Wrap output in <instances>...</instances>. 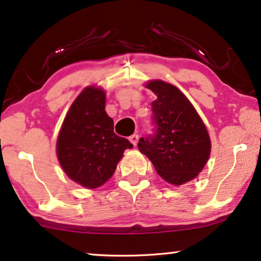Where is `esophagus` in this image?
<instances>
[{
    "instance_id": "34e87169",
    "label": "esophagus",
    "mask_w": 261,
    "mask_h": 261,
    "mask_svg": "<svg viewBox=\"0 0 261 261\" xmlns=\"http://www.w3.org/2000/svg\"><path fill=\"white\" fill-rule=\"evenodd\" d=\"M129 141L134 146H137L138 145V141H139V135L138 134H133V135H132V137H129Z\"/></svg>"
}]
</instances>
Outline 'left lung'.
Listing matches in <instances>:
<instances>
[{"instance_id":"left-lung-1","label":"left lung","mask_w":261,"mask_h":261,"mask_svg":"<svg viewBox=\"0 0 261 261\" xmlns=\"http://www.w3.org/2000/svg\"><path fill=\"white\" fill-rule=\"evenodd\" d=\"M156 96L152 102L154 133L140 138L139 151L147 156L156 173L172 185L198 176L210 155L205 124L191 102L174 85L149 81L146 85Z\"/></svg>"}]
</instances>
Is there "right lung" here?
<instances>
[{
	"instance_id": "1",
	"label": "right lung",
	"mask_w": 261,
	"mask_h": 261,
	"mask_svg": "<svg viewBox=\"0 0 261 261\" xmlns=\"http://www.w3.org/2000/svg\"><path fill=\"white\" fill-rule=\"evenodd\" d=\"M105 108V90L85 88L71 105L57 139V156L64 172L88 189L105 184L124 149L133 147L114 133V121Z\"/></svg>"
}]
</instances>
